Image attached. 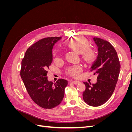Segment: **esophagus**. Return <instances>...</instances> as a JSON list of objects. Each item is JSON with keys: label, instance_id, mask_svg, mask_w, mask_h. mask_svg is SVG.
I'll list each match as a JSON object with an SVG mask.
<instances>
[{"label": "esophagus", "instance_id": "34e87169", "mask_svg": "<svg viewBox=\"0 0 132 132\" xmlns=\"http://www.w3.org/2000/svg\"><path fill=\"white\" fill-rule=\"evenodd\" d=\"M71 82L74 84H75V85H77V84H78L80 83V82L78 81H71Z\"/></svg>", "mask_w": 132, "mask_h": 132}]
</instances>
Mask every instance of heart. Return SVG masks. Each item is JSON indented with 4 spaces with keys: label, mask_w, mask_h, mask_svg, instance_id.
Wrapping results in <instances>:
<instances>
[{
    "label": "heart",
    "mask_w": 132,
    "mask_h": 132,
    "mask_svg": "<svg viewBox=\"0 0 132 132\" xmlns=\"http://www.w3.org/2000/svg\"><path fill=\"white\" fill-rule=\"evenodd\" d=\"M65 45L70 50L81 54L82 61L87 64H91L96 59V51L90 48V43L88 39L82 36H77L70 38L65 42ZM81 70V67L74 65L70 67L67 70V74L71 77H75Z\"/></svg>",
    "instance_id": "heart-1"
}]
</instances>
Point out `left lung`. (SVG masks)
Listing matches in <instances>:
<instances>
[{
  "instance_id": "obj_1",
  "label": "left lung",
  "mask_w": 132,
  "mask_h": 132,
  "mask_svg": "<svg viewBox=\"0 0 132 132\" xmlns=\"http://www.w3.org/2000/svg\"><path fill=\"white\" fill-rule=\"evenodd\" d=\"M94 41L98 47V55L91 71L97 74V82L93 84L84 82L86 89L82 97L88 105L97 107L107 102L112 95L121 65L116 51L110 42L97 37H94Z\"/></svg>"
}]
</instances>
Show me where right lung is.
<instances>
[{"label": "right lung", "instance_id": "1", "mask_svg": "<svg viewBox=\"0 0 132 132\" xmlns=\"http://www.w3.org/2000/svg\"><path fill=\"white\" fill-rule=\"evenodd\" d=\"M61 37H47L31 45L21 62L20 75L28 94L39 106L51 109L61 103L68 81L48 80L47 70L52 62V48Z\"/></svg>", "mask_w": 132, "mask_h": 132}]
</instances>
